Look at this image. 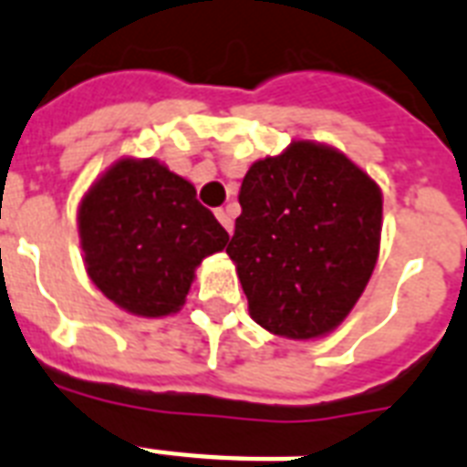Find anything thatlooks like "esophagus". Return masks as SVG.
<instances>
[{"instance_id": "34e87169", "label": "esophagus", "mask_w": 467, "mask_h": 467, "mask_svg": "<svg viewBox=\"0 0 467 467\" xmlns=\"http://www.w3.org/2000/svg\"><path fill=\"white\" fill-rule=\"evenodd\" d=\"M215 218L220 220V225L225 227L227 233L233 234V227H234V225H233V218H230V213L223 211V208H218V211H215Z\"/></svg>"}]
</instances>
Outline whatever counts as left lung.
<instances>
[{"mask_svg":"<svg viewBox=\"0 0 467 467\" xmlns=\"http://www.w3.org/2000/svg\"><path fill=\"white\" fill-rule=\"evenodd\" d=\"M227 254L249 315L288 339L344 322L376 269L383 193L339 150L298 140L242 179Z\"/></svg>","mask_w":467,"mask_h":467,"instance_id":"obj_1","label":"left lung"}]
</instances>
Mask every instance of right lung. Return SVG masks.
<instances>
[{"label":"right lung","mask_w":467,"mask_h":467,"mask_svg":"<svg viewBox=\"0 0 467 467\" xmlns=\"http://www.w3.org/2000/svg\"><path fill=\"white\" fill-rule=\"evenodd\" d=\"M87 274L138 317L182 310L193 271L230 240L193 183L157 160L123 157L87 191L77 213Z\"/></svg>","instance_id":"add662e5"}]
</instances>
